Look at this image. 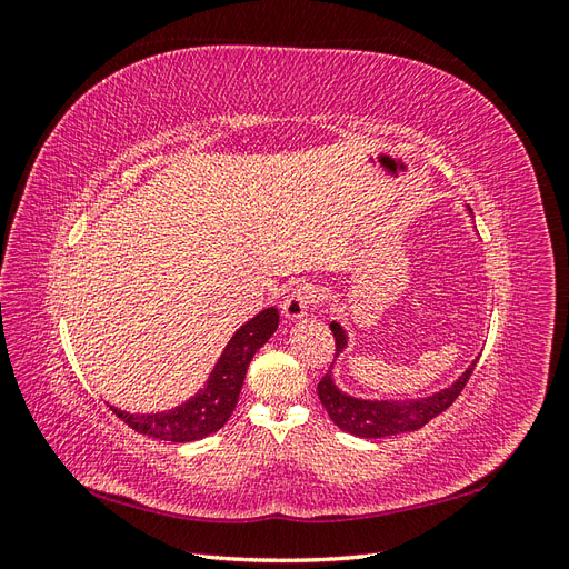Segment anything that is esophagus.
I'll return each mask as SVG.
<instances>
[{
    "label": "esophagus",
    "mask_w": 569,
    "mask_h": 569,
    "mask_svg": "<svg viewBox=\"0 0 569 569\" xmlns=\"http://www.w3.org/2000/svg\"><path fill=\"white\" fill-rule=\"evenodd\" d=\"M320 301V295L318 289L311 287V284H299L295 287L287 295L284 303H282V313L289 318V320H299L303 318L311 308Z\"/></svg>",
    "instance_id": "1"
}]
</instances>
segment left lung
<instances>
[{
    "instance_id": "left-lung-1",
    "label": "left lung",
    "mask_w": 569,
    "mask_h": 569,
    "mask_svg": "<svg viewBox=\"0 0 569 569\" xmlns=\"http://www.w3.org/2000/svg\"><path fill=\"white\" fill-rule=\"evenodd\" d=\"M330 330L335 335V356L347 347V335H343L341 327L337 322H330ZM477 366L475 363L462 372L460 380L451 385L449 389H443L435 396H427V399L420 401H360L351 399V396L341 393L330 372H325L322 380L318 382V396L320 403L325 406L327 416L332 418L337 427H341L343 432L363 437V439H380V437H393V435H403L412 432V429H420L432 418L441 416L446 408H451L453 401L460 396V391L468 385L470 375Z\"/></svg>"
}]
</instances>
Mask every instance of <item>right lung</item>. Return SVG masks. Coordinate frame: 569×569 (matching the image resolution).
Masks as SVG:
<instances>
[{
	"mask_svg": "<svg viewBox=\"0 0 569 569\" xmlns=\"http://www.w3.org/2000/svg\"><path fill=\"white\" fill-rule=\"evenodd\" d=\"M278 308H266V311L239 327L228 349L222 351L216 363L209 385L192 401L168 412H151V416H132V412H123L118 408L111 410L134 432L163 441L184 443L218 432L232 416L253 353L278 330Z\"/></svg>",
	"mask_w": 569,
	"mask_h": 569,
	"instance_id": "add662e5",
	"label": "right lung"
}]
</instances>
